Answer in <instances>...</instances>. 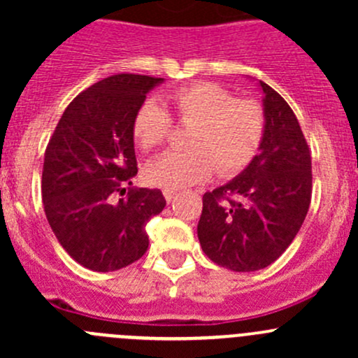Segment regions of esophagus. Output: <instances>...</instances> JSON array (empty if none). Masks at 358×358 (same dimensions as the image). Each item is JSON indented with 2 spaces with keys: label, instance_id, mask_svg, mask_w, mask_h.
<instances>
[{
  "label": "esophagus",
  "instance_id": "esophagus-1",
  "mask_svg": "<svg viewBox=\"0 0 358 358\" xmlns=\"http://www.w3.org/2000/svg\"><path fill=\"white\" fill-rule=\"evenodd\" d=\"M162 194H164V199L168 201V204H169V202H171L173 199H175V196H176V192H173V190H164V192H162Z\"/></svg>",
  "mask_w": 358,
  "mask_h": 358
}]
</instances>
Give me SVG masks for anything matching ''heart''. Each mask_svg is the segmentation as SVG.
<instances>
[{"label":"heart","mask_w":358,"mask_h":358,"mask_svg":"<svg viewBox=\"0 0 358 358\" xmlns=\"http://www.w3.org/2000/svg\"><path fill=\"white\" fill-rule=\"evenodd\" d=\"M166 107L192 128L187 152H166L145 166L147 183L164 190H182L209 180L216 166L222 175L243 169L258 150L265 128L262 107L237 100L213 83H196L166 96ZM171 119L162 106L147 100L133 117V138L142 150H152L168 138Z\"/></svg>","instance_id":"heart-1"}]
</instances>
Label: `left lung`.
<instances>
[{"label": "left lung", "instance_id": "obj_1", "mask_svg": "<svg viewBox=\"0 0 358 358\" xmlns=\"http://www.w3.org/2000/svg\"><path fill=\"white\" fill-rule=\"evenodd\" d=\"M258 154L236 178L202 197L197 237L211 262L255 272L275 262L301 229L312 199V157L286 100L266 83Z\"/></svg>", "mask_w": 358, "mask_h": 358}]
</instances>
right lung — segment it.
Segmentation results:
<instances>
[{
  "label": "right lung",
  "instance_id": "obj_1",
  "mask_svg": "<svg viewBox=\"0 0 358 358\" xmlns=\"http://www.w3.org/2000/svg\"><path fill=\"white\" fill-rule=\"evenodd\" d=\"M164 81L117 74L79 93L64 110L43 164L46 218L60 246L93 272H114L142 258L145 225L164 209L159 189H131L136 176L133 117Z\"/></svg>",
  "mask_w": 358,
  "mask_h": 358
}]
</instances>
